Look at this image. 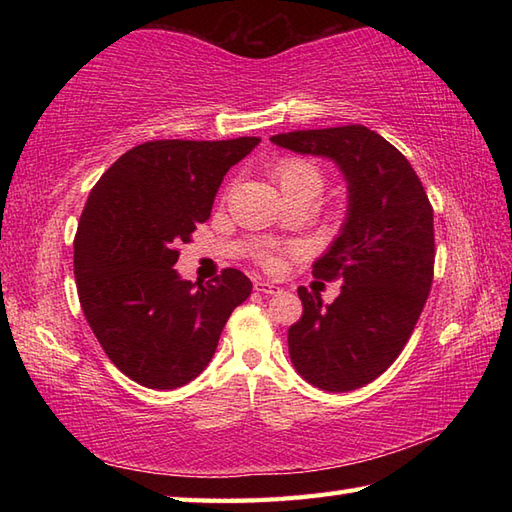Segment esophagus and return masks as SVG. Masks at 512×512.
<instances>
[{
    "label": "esophagus",
    "instance_id": "esophagus-1",
    "mask_svg": "<svg viewBox=\"0 0 512 512\" xmlns=\"http://www.w3.org/2000/svg\"><path fill=\"white\" fill-rule=\"evenodd\" d=\"M253 288H255L257 292H262V295H277V292L281 290L279 286L270 284V281H262V279H257L255 284H253Z\"/></svg>",
    "mask_w": 512,
    "mask_h": 512
}]
</instances>
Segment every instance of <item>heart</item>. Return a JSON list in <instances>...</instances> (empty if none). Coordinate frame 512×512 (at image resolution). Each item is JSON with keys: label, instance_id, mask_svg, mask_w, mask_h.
<instances>
[{"label": "heart", "instance_id": "heart-1", "mask_svg": "<svg viewBox=\"0 0 512 512\" xmlns=\"http://www.w3.org/2000/svg\"><path fill=\"white\" fill-rule=\"evenodd\" d=\"M273 178L279 184V189L284 195L308 191L312 195H319L325 184V173L319 165H314L312 160L306 158H281L273 167ZM295 246H264L257 253V262L266 270H279L284 266V257L295 253Z\"/></svg>", "mask_w": 512, "mask_h": 512}]
</instances>
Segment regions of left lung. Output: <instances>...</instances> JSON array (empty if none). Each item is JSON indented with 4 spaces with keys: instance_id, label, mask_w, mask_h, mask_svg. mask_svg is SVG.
Returning <instances> with one entry per match:
<instances>
[{
    "instance_id": "left-lung-1",
    "label": "left lung",
    "mask_w": 512,
    "mask_h": 512,
    "mask_svg": "<svg viewBox=\"0 0 512 512\" xmlns=\"http://www.w3.org/2000/svg\"><path fill=\"white\" fill-rule=\"evenodd\" d=\"M275 145L334 160L347 180V217L328 253L312 266L341 295L299 288L301 319L288 350L301 378L323 391L372 383L396 361L427 303L436 239L433 209L409 160L365 125L277 134Z\"/></svg>"
}]
</instances>
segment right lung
<instances>
[{
    "label": "right lung",
    "instance_id": "add662e5",
    "mask_svg": "<svg viewBox=\"0 0 512 512\" xmlns=\"http://www.w3.org/2000/svg\"><path fill=\"white\" fill-rule=\"evenodd\" d=\"M259 138L149 140L94 184L74 237L85 319L107 358L149 389L187 385L209 365L253 284L235 268L198 284L173 268L178 244L209 220L226 171Z\"/></svg>",
    "mask_w": 512,
    "mask_h": 512
}]
</instances>
